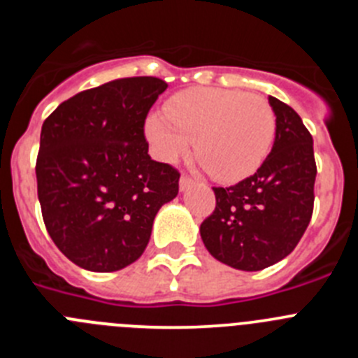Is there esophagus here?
<instances>
[{
    "label": "esophagus",
    "instance_id": "esophagus-1",
    "mask_svg": "<svg viewBox=\"0 0 358 358\" xmlns=\"http://www.w3.org/2000/svg\"><path fill=\"white\" fill-rule=\"evenodd\" d=\"M194 185H195V181L188 176H182L181 179H179V189H181V192H186V189L192 188Z\"/></svg>",
    "mask_w": 358,
    "mask_h": 358
}]
</instances>
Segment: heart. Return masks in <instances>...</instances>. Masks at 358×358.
Instances as JSON below:
<instances>
[{"instance_id":"heart-1","label":"heart","mask_w":358,"mask_h":358,"mask_svg":"<svg viewBox=\"0 0 358 358\" xmlns=\"http://www.w3.org/2000/svg\"><path fill=\"white\" fill-rule=\"evenodd\" d=\"M276 132V118L256 94L194 87L176 94L169 113H152L145 134L159 159L173 163L192 148L218 181L235 182L260 169Z\"/></svg>"}]
</instances>
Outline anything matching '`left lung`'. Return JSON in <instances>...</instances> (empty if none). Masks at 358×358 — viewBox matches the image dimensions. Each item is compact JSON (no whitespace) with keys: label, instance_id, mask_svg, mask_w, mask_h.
<instances>
[{"label":"left lung","instance_id":"obj_1","mask_svg":"<svg viewBox=\"0 0 358 358\" xmlns=\"http://www.w3.org/2000/svg\"><path fill=\"white\" fill-rule=\"evenodd\" d=\"M276 116L273 150L251 177L213 188L217 206L201 224L213 258L238 271H262L289 256L314 210V140L296 110L268 96Z\"/></svg>","mask_w":358,"mask_h":358}]
</instances>
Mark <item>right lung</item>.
I'll return each mask as SVG.
<instances>
[{"instance_id": "1", "label": "right lung", "mask_w": 358, "mask_h": 358, "mask_svg": "<svg viewBox=\"0 0 358 358\" xmlns=\"http://www.w3.org/2000/svg\"><path fill=\"white\" fill-rule=\"evenodd\" d=\"M169 84L156 77L107 82L62 102L44 120L37 195L55 245L78 267L113 273L134 264L179 172L148 156L143 125Z\"/></svg>"}]
</instances>
